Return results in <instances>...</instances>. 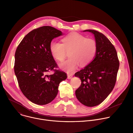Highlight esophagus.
I'll return each mask as SVG.
<instances>
[{
	"mask_svg": "<svg viewBox=\"0 0 133 133\" xmlns=\"http://www.w3.org/2000/svg\"><path fill=\"white\" fill-rule=\"evenodd\" d=\"M73 77V75L70 74H67V78L68 79H70Z\"/></svg>",
	"mask_w": 133,
	"mask_h": 133,
	"instance_id": "esophagus-1",
	"label": "esophagus"
}]
</instances>
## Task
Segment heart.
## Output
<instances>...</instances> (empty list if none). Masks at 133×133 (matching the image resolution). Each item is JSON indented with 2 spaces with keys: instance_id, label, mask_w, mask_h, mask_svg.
<instances>
[{
  "instance_id": "heart-1",
  "label": "heart",
  "mask_w": 133,
  "mask_h": 133,
  "mask_svg": "<svg viewBox=\"0 0 133 133\" xmlns=\"http://www.w3.org/2000/svg\"><path fill=\"white\" fill-rule=\"evenodd\" d=\"M62 44L56 41L50 43V51L53 57L59 62H62L66 57V51H69L68 58L60 64V67L68 73H72L78 65H88L94 58L97 44L91 38H86L76 32L71 33L62 39Z\"/></svg>"
}]
</instances>
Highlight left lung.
Instances as JSON below:
<instances>
[{
    "label": "left lung",
    "mask_w": 133,
    "mask_h": 133,
    "mask_svg": "<svg viewBox=\"0 0 133 133\" xmlns=\"http://www.w3.org/2000/svg\"><path fill=\"white\" fill-rule=\"evenodd\" d=\"M83 31L94 34L97 49L92 61L75 74L82 82L75 94L84 105L94 107L102 103L112 91L119 62L115 46L104 34L92 30Z\"/></svg>",
    "instance_id": "left-lung-1"
}]
</instances>
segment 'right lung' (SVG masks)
Returning a JSON list of instances; mask_svg holds the SVG:
<instances>
[{"mask_svg": "<svg viewBox=\"0 0 133 133\" xmlns=\"http://www.w3.org/2000/svg\"><path fill=\"white\" fill-rule=\"evenodd\" d=\"M62 35L52 26H42L26 34L16 49L14 71L19 87L35 104L51 102L58 94L60 83L67 78L65 72L55 69L57 65L49 49L52 39ZM50 70L55 73L48 76Z\"/></svg>", "mask_w": 133, "mask_h": 133, "instance_id": "1", "label": "right lung"}]
</instances>
